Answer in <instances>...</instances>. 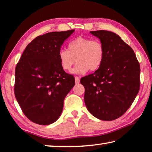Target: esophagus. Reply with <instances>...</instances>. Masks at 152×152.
Returning <instances> with one entry per match:
<instances>
[{"instance_id": "esophagus-1", "label": "esophagus", "mask_w": 152, "mask_h": 152, "mask_svg": "<svg viewBox=\"0 0 152 152\" xmlns=\"http://www.w3.org/2000/svg\"><path fill=\"white\" fill-rule=\"evenodd\" d=\"M75 82L76 84H78L80 83V77L78 76H75Z\"/></svg>"}]
</instances>
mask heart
Segmentation results:
<instances>
[{"label":"heart","instance_id":"1","mask_svg":"<svg viewBox=\"0 0 152 152\" xmlns=\"http://www.w3.org/2000/svg\"><path fill=\"white\" fill-rule=\"evenodd\" d=\"M58 58L65 71H70L72 66L78 62L73 72L85 74L88 70L95 72L102 66L105 58V49L99 40L78 37L69 43L68 50H59Z\"/></svg>","mask_w":152,"mask_h":152}]
</instances>
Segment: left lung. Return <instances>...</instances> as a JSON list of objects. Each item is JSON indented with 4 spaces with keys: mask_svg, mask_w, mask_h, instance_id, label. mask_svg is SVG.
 I'll return each mask as SVG.
<instances>
[{
    "mask_svg": "<svg viewBox=\"0 0 152 152\" xmlns=\"http://www.w3.org/2000/svg\"><path fill=\"white\" fill-rule=\"evenodd\" d=\"M91 33L100 39L105 58L97 70L80 79L85 103L94 116L110 121L122 116L134 102L140 88V65L134 50L116 34Z\"/></svg>",
    "mask_w": 152,
    "mask_h": 152,
    "instance_id": "8db88e82",
    "label": "left lung"
}]
</instances>
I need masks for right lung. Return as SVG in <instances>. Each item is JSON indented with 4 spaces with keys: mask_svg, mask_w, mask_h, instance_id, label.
<instances>
[{
    "mask_svg": "<svg viewBox=\"0 0 152 152\" xmlns=\"http://www.w3.org/2000/svg\"><path fill=\"white\" fill-rule=\"evenodd\" d=\"M74 31L38 36L17 64L15 98L24 115L36 124L48 125L58 119L64 99L75 84L74 76L62 69L58 58L61 45Z\"/></svg>",
    "mask_w": 152,
    "mask_h": 152,
    "instance_id": "1",
    "label": "right lung"
}]
</instances>
